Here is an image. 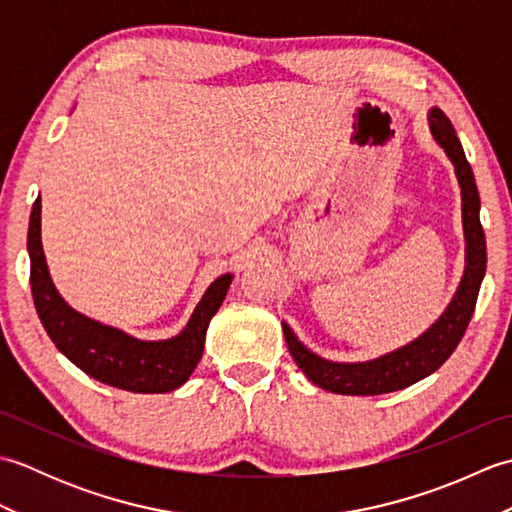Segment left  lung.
Here are the masks:
<instances>
[{"label": "left lung", "mask_w": 512, "mask_h": 512, "mask_svg": "<svg viewBox=\"0 0 512 512\" xmlns=\"http://www.w3.org/2000/svg\"><path fill=\"white\" fill-rule=\"evenodd\" d=\"M431 132L447 151L455 165L460 187H462V217L466 235V270L458 295L453 297L447 312L424 332L420 339L400 347L387 356H380L369 363H330L317 354L306 350L297 336L284 323V336L288 350L314 385L343 396H378L389 391L405 389L447 361L462 336L469 328L475 312L477 295L486 273V237L480 222V193L473 178V169L464 156L458 134L442 110H431Z\"/></svg>", "instance_id": "1"}]
</instances>
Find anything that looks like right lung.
I'll return each instance as SVG.
<instances>
[{"label":"right lung","instance_id":"obj_1","mask_svg":"<svg viewBox=\"0 0 512 512\" xmlns=\"http://www.w3.org/2000/svg\"><path fill=\"white\" fill-rule=\"evenodd\" d=\"M28 253L32 299L52 343L88 376L134 394H165L187 383L202 358L209 321L222 306L233 279L222 275L213 281L178 336L147 343L83 317L59 297L41 248V198L32 204Z\"/></svg>","mask_w":512,"mask_h":512}]
</instances>
